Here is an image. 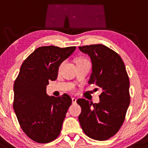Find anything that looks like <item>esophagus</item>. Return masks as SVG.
I'll return each mask as SVG.
<instances>
[{
    "label": "esophagus",
    "mask_w": 148,
    "mask_h": 148,
    "mask_svg": "<svg viewBox=\"0 0 148 148\" xmlns=\"http://www.w3.org/2000/svg\"><path fill=\"white\" fill-rule=\"evenodd\" d=\"M76 101H77V99H76V98L73 97L72 98V103H73L75 104L76 103Z\"/></svg>",
    "instance_id": "obj_1"
}]
</instances>
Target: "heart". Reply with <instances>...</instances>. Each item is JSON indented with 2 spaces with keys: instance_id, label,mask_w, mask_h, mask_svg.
<instances>
[{
  "instance_id": "1",
  "label": "heart",
  "mask_w": 148,
  "mask_h": 148,
  "mask_svg": "<svg viewBox=\"0 0 148 148\" xmlns=\"http://www.w3.org/2000/svg\"><path fill=\"white\" fill-rule=\"evenodd\" d=\"M80 61H88L87 60H86L85 59H79L78 61L77 62H80Z\"/></svg>"
}]
</instances>
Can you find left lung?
Segmentation results:
<instances>
[{"instance_id":"obj_1","label":"left lung","mask_w":148,"mask_h":148,"mask_svg":"<svg viewBox=\"0 0 148 148\" xmlns=\"http://www.w3.org/2000/svg\"><path fill=\"white\" fill-rule=\"evenodd\" d=\"M79 49L92 60V73L88 83L102 91L99 103L77 99L82 108L79 124L91 138L108 140L117 134L125 119L130 103L129 76L122 58L110 48L97 44Z\"/></svg>"}]
</instances>
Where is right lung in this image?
<instances>
[{"instance_id":"obj_1","label":"right lung","mask_w":148,"mask_h":148,"mask_svg":"<svg viewBox=\"0 0 148 148\" xmlns=\"http://www.w3.org/2000/svg\"><path fill=\"white\" fill-rule=\"evenodd\" d=\"M75 49L38 47L21 66L14 84L13 108L23 132L35 142L47 143L60 134L72 99L66 94L48 96L46 87L56 79L59 66Z\"/></svg>"}]
</instances>
